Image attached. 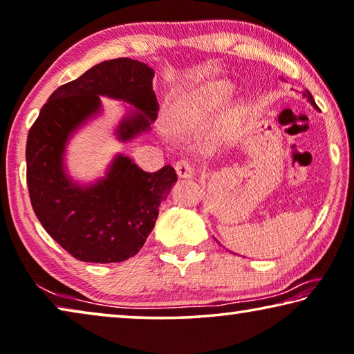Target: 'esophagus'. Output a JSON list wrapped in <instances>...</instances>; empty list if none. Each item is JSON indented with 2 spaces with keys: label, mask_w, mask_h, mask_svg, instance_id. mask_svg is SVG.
Instances as JSON below:
<instances>
[{
  "label": "esophagus",
  "mask_w": 354,
  "mask_h": 354,
  "mask_svg": "<svg viewBox=\"0 0 354 354\" xmlns=\"http://www.w3.org/2000/svg\"><path fill=\"white\" fill-rule=\"evenodd\" d=\"M176 173L179 178H192L194 176V165L189 159H181L176 162Z\"/></svg>",
  "instance_id": "34e87169"
}]
</instances>
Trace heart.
Returning <instances> with one entry per match:
<instances>
[{"label": "heart", "instance_id": "1", "mask_svg": "<svg viewBox=\"0 0 354 354\" xmlns=\"http://www.w3.org/2000/svg\"><path fill=\"white\" fill-rule=\"evenodd\" d=\"M229 97V91L223 84H209L184 102L176 111V124L183 129L186 127H194L205 124L209 118L218 113V111L224 106L225 100ZM239 109L232 108L229 118L232 120H236L239 118Z\"/></svg>", "mask_w": 354, "mask_h": 354}]
</instances>
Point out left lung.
<instances>
[{
  "instance_id": "8db88e82",
  "label": "left lung",
  "mask_w": 354,
  "mask_h": 354,
  "mask_svg": "<svg viewBox=\"0 0 354 354\" xmlns=\"http://www.w3.org/2000/svg\"><path fill=\"white\" fill-rule=\"evenodd\" d=\"M304 97H305V98H307V100H308V102L313 104V106H316V103H315V100H313V97H312V93H310L308 91H305V92H304Z\"/></svg>"
}]
</instances>
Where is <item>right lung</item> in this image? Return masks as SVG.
I'll return each mask as SVG.
<instances>
[{
  "label": "right lung",
  "instance_id": "right-lung-1",
  "mask_svg": "<svg viewBox=\"0 0 354 354\" xmlns=\"http://www.w3.org/2000/svg\"><path fill=\"white\" fill-rule=\"evenodd\" d=\"M154 70L143 62L114 59L98 63L63 84L41 108L26 140V184L36 218L52 239L82 262H122L143 248L154 229L159 205L176 181L165 165L147 173L118 156L108 175L79 187L63 171L66 140L100 108V95L124 100L143 111L120 124V140L146 130L159 109L152 88Z\"/></svg>",
  "mask_w": 354,
  "mask_h": 354
}]
</instances>
